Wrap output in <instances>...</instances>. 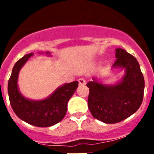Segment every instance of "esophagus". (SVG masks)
<instances>
[{"label":"esophagus","instance_id":"34e87169","mask_svg":"<svg viewBox=\"0 0 154 154\" xmlns=\"http://www.w3.org/2000/svg\"><path fill=\"white\" fill-rule=\"evenodd\" d=\"M78 82H79V85H80V86H84V85L86 84V80H85L83 78L79 79Z\"/></svg>","mask_w":154,"mask_h":154}]
</instances>
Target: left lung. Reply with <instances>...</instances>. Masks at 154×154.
Masks as SVG:
<instances>
[{"instance_id": "1", "label": "left lung", "mask_w": 154, "mask_h": 154, "mask_svg": "<svg viewBox=\"0 0 154 154\" xmlns=\"http://www.w3.org/2000/svg\"><path fill=\"white\" fill-rule=\"evenodd\" d=\"M112 71H125L120 80L106 84L97 77L86 84L89 88L88 107L94 119L116 124L134 114L142 103L144 80L137 60L122 48L116 49Z\"/></svg>"}]
</instances>
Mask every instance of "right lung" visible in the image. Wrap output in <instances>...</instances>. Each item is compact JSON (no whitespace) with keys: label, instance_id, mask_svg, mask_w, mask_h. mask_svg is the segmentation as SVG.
Masks as SVG:
<instances>
[{"label":"right lung","instance_id":"1","mask_svg":"<svg viewBox=\"0 0 154 154\" xmlns=\"http://www.w3.org/2000/svg\"><path fill=\"white\" fill-rule=\"evenodd\" d=\"M43 54V53H38ZM51 57V52H45ZM33 53L26 54L15 63L8 82V94L14 112L21 120L39 127H51L61 122L67 111L68 102L75 92L78 82L64 83L56 88L52 94L42 100H32L24 97L18 85V74L21 68Z\"/></svg>","mask_w":154,"mask_h":154}]
</instances>
